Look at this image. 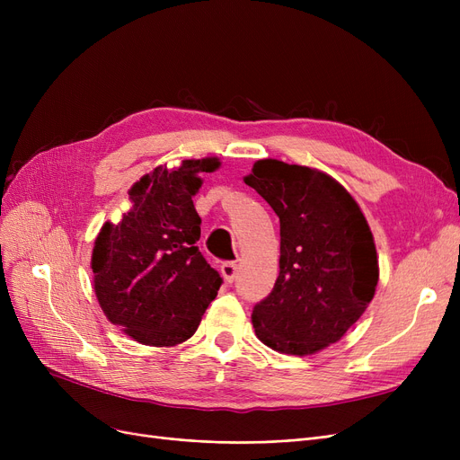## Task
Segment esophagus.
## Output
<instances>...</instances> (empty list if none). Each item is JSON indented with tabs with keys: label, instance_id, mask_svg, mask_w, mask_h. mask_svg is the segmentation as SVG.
Listing matches in <instances>:
<instances>
[{
	"label": "esophagus",
	"instance_id": "34e87169",
	"mask_svg": "<svg viewBox=\"0 0 460 460\" xmlns=\"http://www.w3.org/2000/svg\"><path fill=\"white\" fill-rule=\"evenodd\" d=\"M236 274H238L236 262L229 261V262H224V264H222V276H224V279H226L227 283H233L234 278H236Z\"/></svg>",
	"mask_w": 460,
	"mask_h": 460
}]
</instances>
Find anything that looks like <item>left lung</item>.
Returning <instances> with one entry per match:
<instances>
[{"label": "left lung", "instance_id": "obj_1", "mask_svg": "<svg viewBox=\"0 0 460 460\" xmlns=\"http://www.w3.org/2000/svg\"><path fill=\"white\" fill-rule=\"evenodd\" d=\"M279 217V276L255 304L259 340L305 356L335 341L375 296V240L350 193L332 177L279 160L255 162L244 179Z\"/></svg>", "mask_w": 460, "mask_h": 460}]
</instances>
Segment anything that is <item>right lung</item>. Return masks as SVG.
I'll list each match as a JSON object with an SVG mask.
<instances>
[{
    "label": "right lung",
    "instance_id": "1",
    "mask_svg": "<svg viewBox=\"0 0 460 460\" xmlns=\"http://www.w3.org/2000/svg\"><path fill=\"white\" fill-rule=\"evenodd\" d=\"M220 167L217 158L156 167L130 190L134 207L120 224H104L94 240V293L111 324L137 343L173 347L196 333L224 283L196 243L201 217L191 196L198 173Z\"/></svg>",
    "mask_w": 460,
    "mask_h": 460
}]
</instances>
